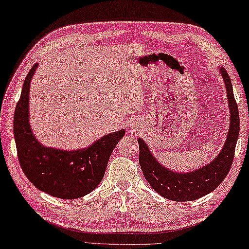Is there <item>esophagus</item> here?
Wrapping results in <instances>:
<instances>
[{"mask_svg": "<svg viewBox=\"0 0 249 249\" xmlns=\"http://www.w3.org/2000/svg\"><path fill=\"white\" fill-rule=\"evenodd\" d=\"M133 130H134V132H135V128H133Z\"/></svg>", "mask_w": 249, "mask_h": 249, "instance_id": "34e87169", "label": "esophagus"}]
</instances>
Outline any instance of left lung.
I'll use <instances>...</instances> for the list:
<instances>
[{
	"label": "left lung",
	"instance_id": "obj_1",
	"mask_svg": "<svg viewBox=\"0 0 249 249\" xmlns=\"http://www.w3.org/2000/svg\"><path fill=\"white\" fill-rule=\"evenodd\" d=\"M227 88L230 110V126L227 139L221 151L210 163L191 172H176L162 165L152 155L144 140L138 138L139 164L144 178L150 186L166 199L192 201L213 192L227 178L234 159L235 147L239 134V115L233 87L227 71L219 67Z\"/></svg>",
	"mask_w": 249,
	"mask_h": 249
}]
</instances>
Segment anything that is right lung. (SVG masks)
I'll return each mask as SVG.
<instances>
[{
    "label": "right lung",
    "mask_w": 249,
    "mask_h": 249,
    "mask_svg": "<svg viewBox=\"0 0 249 249\" xmlns=\"http://www.w3.org/2000/svg\"><path fill=\"white\" fill-rule=\"evenodd\" d=\"M38 64L24 81L14 113V137L18 160L31 183L39 191L61 199L88 195L103 178L112 151L123 138L125 129L116 130L77 150L44 146L33 133L29 123L30 84Z\"/></svg>",
    "instance_id": "add662e5"
}]
</instances>
